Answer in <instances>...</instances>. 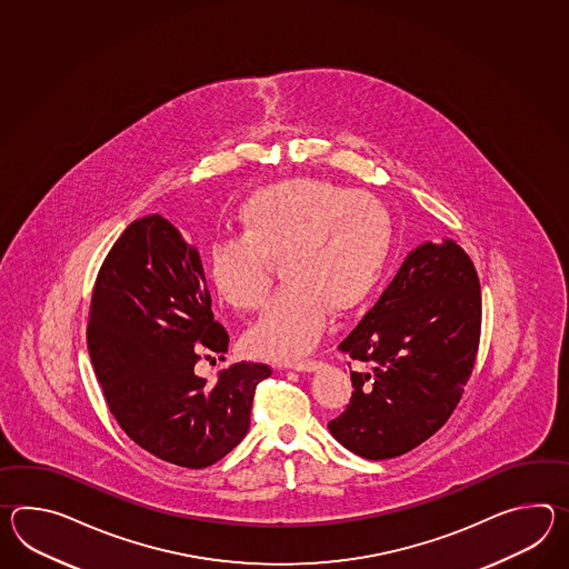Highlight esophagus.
Listing matches in <instances>:
<instances>
[{"label": "esophagus", "mask_w": 569, "mask_h": 569, "mask_svg": "<svg viewBox=\"0 0 569 569\" xmlns=\"http://www.w3.org/2000/svg\"><path fill=\"white\" fill-rule=\"evenodd\" d=\"M291 369H296V371H303V373H310V371H316L320 363L318 361H298V363H291Z\"/></svg>", "instance_id": "obj_1"}]
</instances>
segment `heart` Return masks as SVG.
I'll return each instance as SVG.
<instances>
[{
    "instance_id": "heart-1",
    "label": "heart",
    "mask_w": 569,
    "mask_h": 569,
    "mask_svg": "<svg viewBox=\"0 0 569 569\" xmlns=\"http://www.w3.org/2000/svg\"><path fill=\"white\" fill-rule=\"evenodd\" d=\"M237 222L240 237L208 247V278L228 306L251 312L266 302L278 261L286 283L244 337L247 351L266 359L308 353L329 310L347 315L366 302L392 244V220L376 196L310 177L254 191Z\"/></svg>"
}]
</instances>
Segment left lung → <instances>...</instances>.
<instances>
[{"mask_svg":"<svg viewBox=\"0 0 569 569\" xmlns=\"http://www.w3.org/2000/svg\"><path fill=\"white\" fill-rule=\"evenodd\" d=\"M480 329V279L468 253L451 239L418 244L339 345L357 369L330 435L371 461L427 441L461 400Z\"/></svg>","mask_w":569,"mask_h":569,"instance_id":"8db88e82","label":"left lung"}]
</instances>
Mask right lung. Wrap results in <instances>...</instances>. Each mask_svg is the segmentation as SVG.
Here are the masks:
<instances>
[{
  "instance_id": "add662e5",
  "label": "right lung",
  "mask_w": 569,
  "mask_h": 569,
  "mask_svg": "<svg viewBox=\"0 0 569 569\" xmlns=\"http://www.w3.org/2000/svg\"><path fill=\"white\" fill-rule=\"evenodd\" d=\"M88 349L120 429L179 468H208L230 453L251 425L257 383L271 376L247 361L216 381L196 373L202 353H227L228 332L214 320L198 249L159 214L128 224L103 259Z\"/></svg>"
}]
</instances>
